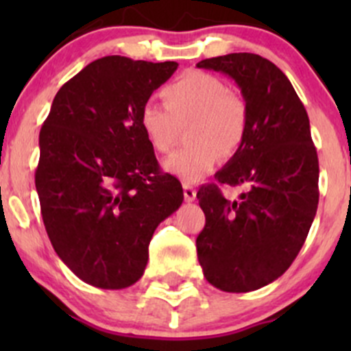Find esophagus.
Listing matches in <instances>:
<instances>
[{
  "label": "esophagus",
  "instance_id": "34e87169",
  "mask_svg": "<svg viewBox=\"0 0 351 351\" xmlns=\"http://www.w3.org/2000/svg\"><path fill=\"white\" fill-rule=\"evenodd\" d=\"M183 195H185L186 202H193L197 197V190L192 185H189V183H183Z\"/></svg>",
  "mask_w": 351,
  "mask_h": 351
}]
</instances>
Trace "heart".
<instances>
[{
	"label": "heart",
	"instance_id": "b5f03b06",
	"mask_svg": "<svg viewBox=\"0 0 351 351\" xmlns=\"http://www.w3.org/2000/svg\"><path fill=\"white\" fill-rule=\"evenodd\" d=\"M165 105L146 104L141 127L158 153H168L186 129L189 144L165 159L162 168L186 183H195L215 168L222 154L239 149L246 136L247 110L238 95L208 73L192 71L162 90Z\"/></svg>",
	"mask_w": 351,
	"mask_h": 351
}]
</instances>
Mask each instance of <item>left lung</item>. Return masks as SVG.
Returning <instances> with one entry per match:
<instances>
[{
    "mask_svg": "<svg viewBox=\"0 0 351 351\" xmlns=\"http://www.w3.org/2000/svg\"><path fill=\"white\" fill-rule=\"evenodd\" d=\"M228 74L247 110L243 144L215 182L198 190L205 228L197 254L205 278L224 292H251L271 284L292 265L307 238L319 202V162L309 117L289 77L250 52L197 64ZM219 184H246L228 201Z\"/></svg>",
    "mask_w": 351,
    "mask_h": 351,
    "instance_id": "obj_1",
    "label": "left lung"
}]
</instances>
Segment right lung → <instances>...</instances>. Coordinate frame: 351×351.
<instances>
[{
    "instance_id": "obj_1",
    "label": "right lung",
    "mask_w": 351,
    "mask_h": 351,
    "mask_svg": "<svg viewBox=\"0 0 351 351\" xmlns=\"http://www.w3.org/2000/svg\"><path fill=\"white\" fill-rule=\"evenodd\" d=\"M176 67L97 59L62 84L40 129L35 189L45 231L66 267L98 289L143 277L156 228L183 202L141 127V110Z\"/></svg>"
}]
</instances>
